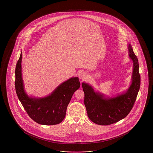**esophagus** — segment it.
I'll use <instances>...</instances> for the list:
<instances>
[{"mask_svg": "<svg viewBox=\"0 0 153 153\" xmlns=\"http://www.w3.org/2000/svg\"><path fill=\"white\" fill-rule=\"evenodd\" d=\"M78 77L80 79L84 80L85 79H86L87 75H86V74L85 72H80L79 75H78Z\"/></svg>", "mask_w": 153, "mask_h": 153, "instance_id": "1", "label": "esophagus"}]
</instances>
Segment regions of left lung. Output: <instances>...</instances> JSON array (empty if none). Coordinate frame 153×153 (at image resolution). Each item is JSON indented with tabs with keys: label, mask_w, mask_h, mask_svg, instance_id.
Returning <instances> with one entry per match:
<instances>
[{
	"label": "left lung",
	"mask_w": 153,
	"mask_h": 153,
	"mask_svg": "<svg viewBox=\"0 0 153 153\" xmlns=\"http://www.w3.org/2000/svg\"><path fill=\"white\" fill-rule=\"evenodd\" d=\"M127 46L128 57L133 62V71L131 82L126 90L113 96H108L96 91L90 84L82 83L88 117L97 124L107 126L123 119L130 113L136 100L140 84L138 59L131 45L128 44Z\"/></svg>",
	"instance_id": "1"
}]
</instances>
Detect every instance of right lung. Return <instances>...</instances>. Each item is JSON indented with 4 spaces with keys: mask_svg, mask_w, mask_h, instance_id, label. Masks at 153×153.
<instances>
[{
    "mask_svg": "<svg viewBox=\"0 0 153 153\" xmlns=\"http://www.w3.org/2000/svg\"><path fill=\"white\" fill-rule=\"evenodd\" d=\"M22 53L16 67L15 88L17 96L30 117L42 125H55L65 118L67 107L74 93L80 86L79 78L73 77L57 86L43 97L29 96L25 91L22 73Z\"/></svg>",
    "mask_w": 153,
    "mask_h": 153,
    "instance_id": "right-lung-1",
    "label": "right lung"
}]
</instances>
